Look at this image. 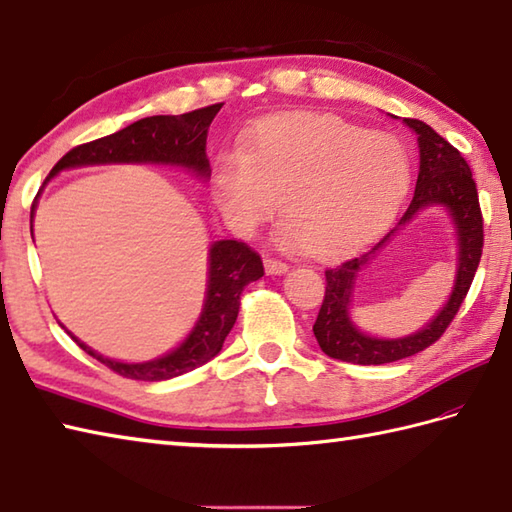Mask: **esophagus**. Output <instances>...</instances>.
<instances>
[{"instance_id": "esophagus-1", "label": "esophagus", "mask_w": 512, "mask_h": 512, "mask_svg": "<svg viewBox=\"0 0 512 512\" xmlns=\"http://www.w3.org/2000/svg\"><path fill=\"white\" fill-rule=\"evenodd\" d=\"M264 266H266V273L268 275H284L288 273V264L286 262H279L275 257H266L264 259Z\"/></svg>"}]
</instances>
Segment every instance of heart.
Returning <instances> with one entry per match:
<instances>
[{"mask_svg": "<svg viewBox=\"0 0 512 512\" xmlns=\"http://www.w3.org/2000/svg\"><path fill=\"white\" fill-rule=\"evenodd\" d=\"M407 189L409 158L394 136L328 114L279 116L213 167L215 204L235 231L253 233L284 200L281 242L314 257L369 242Z\"/></svg>", "mask_w": 512, "mask_h": 512, "instance_id": "b5f03b06", "label": "heart"}]
</instances>
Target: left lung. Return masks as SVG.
<instances>
[{
    "label": "left lung",
    "mask_w": 512,
    "mask_h": 512,
    "mask_svg": "<svg viewBox=\"0 0 512 512\" xmlns=\"http://www.w3.org/2000/svg\"><path fill=\"white\" fill-rule=\"evenodd\" d=\"M405 123L416 132L420 147V171L413 198L407 206L405 215L400 217L398 225H404L427 205L440 203L454 217L456 230L459 231V275L450 301L427 329L416 335L403 337L402 340H374L358 331L349 319V306L353 296L355 277L362 266L373 256L378 247L397 230L389 231L380 242L365 255L347 259L341 266L325 270V297L321 303L319 317L314 321L312 330L321 350L330 358H339L354 365H383L394 363L422 352L424 347L436 343L444 330L449 328L455 314L469 292L475 270L480 266L482 246H484V220L477 198V187L469 162L451 143H447L440 134L418 121V118H405Z\"/></svg>",
    "instance_id": "1"
}]
</instances>
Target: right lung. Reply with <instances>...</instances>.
I'll list each match as a JSON object with an SVG mask.
<instances>
[{
  "instance_id": "obj_1",
  "label": "right lung",
  "mask_w": 512,
  "mask_h": 512,
  "mask_svg": "<svg viewBox=\"0 0 512 512\" xmlns=\"http://www.w3.org/2000/svg\"><path fill=\"white\" fill-rule=\"evenodd\" d=\"M222 103H215L202 110H193L180 116H147L121 129L112 136H105L92 143L70 149L57 165L52 167L46 182L63 169L110 165V162H162L191 169L195 176L209 178L211 167L206 158V134ZM43 182V184H46ZM35 202L30 209V233ZM264 277V264L253 248L237 239H220L209 250V281H206V299L198 323L184 343L167 356L147 363H118L112 358L96 354L92 347L79 343L81 350L94 356L116 372L132 380H169L191 372V369L209 363L220 354L224 339L233 330L239 312V297L250 281Z\"/></svg>"
}]
</instances>
